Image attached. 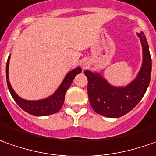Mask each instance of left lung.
Wrapping results in <instances>:
<instances>
[{
  "label": "left lung",
  "mask_w": 156,
  "mask_h": 156,
  "mask_svg": "<svg viewBox=\"0 0 156 156\" xmlns=\"http://www.w3.org/2000/svg\"><path fill=\"white\" fill-rule=\"evenodd\" d=\"M138 37L143 46V66L138 76L128 86L115 88L99 74L83 72L88 78L87 91L90 103L96 114L109 118L121 117L134 108L144 96L150 82L152 64L144 34L141 32Z\"/></svg>",
  "instance_id": "obj_1"
}]
</instances>
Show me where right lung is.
I'll return each mask as SVG.
<instances>
[{"instance_id": "1", "label": "right lung", "mask_w": 156, "mask_h": 156, "mask_svg": "<svg viewBox=\"0 0 156 156\" xmlns=\"http://www.w3.org/2000/svg\"><path fill=\"white\" fill-rule=\"evenodd\" d=\"M9 59L8 57L6 66V76H7V83L8 90L11 93L12 98L14 99L16 103L20 106L23 110L27 112L28 114L35 116H46L50 114H55L58 111H60L62 108V105L64 103L65 95L66 90L69 89L70 85L72 84L73 80L77 74L80 73L82 69L78 67L76 69L71 71L65 78L64 81L60 84L59 89L55 91L53 96L48 97L44 100L40 101H26L20 98V96L13 91L10 83L8 81V65H9Z\"/></svg>"}]
</instances>
